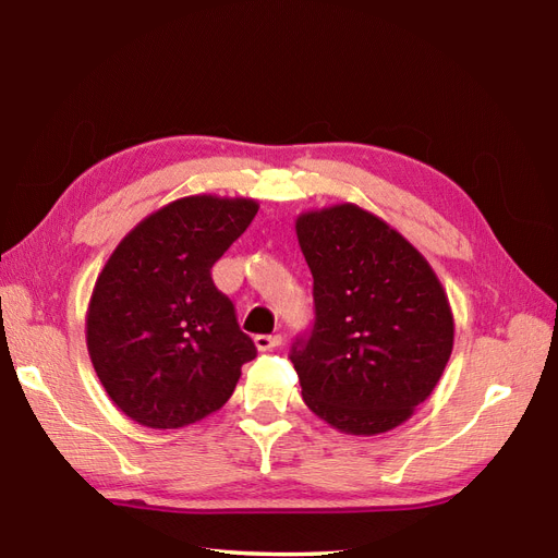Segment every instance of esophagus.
<instances>
[{
  "instance_id": "34e87169",
  "label": "esophagus",
  "mask_w": 558,
  "mask_h": 558,
  "mask_svg": "<svg viewBox=\"0 0 558 558\" xmlns=\"http://www.w3.org/2000/svg\"><path fill=\"white\" fill-rule=\"evenodd\" d=\"M253 343H255V348L260 350V352H269V350H275L277 345H281V336L279 333H275V336L260 333V336L253 338Z\"/></svg>"
}]
</instances>
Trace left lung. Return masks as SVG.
I'll return each mask as SVG.
<instances>
[{
	"label": "left lung",
	"mask_w": 558,
	"mask_h": 558,
	"mask_svg": "<svg viewBox=\"0 0 558 558\" xmlns=\"http://www.w3.org/2000/svg\"><path fill=\"white\" fill-rule=\"evenodd\" d=\"M315 279V326L291 362L303 400L348 436H381L428 400L452 355L454 315L428 260L355 203L295 217Z\"/></svg>",
	"instance_id": "8db88e82"
}]
</instances>
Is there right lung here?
I'll use <instances>...</instances> for the list:
<instances>
[{"label": "right lung", "mask_w": 558, "mask_h": 558, "mask_svg": "<svg viewBox=\"0 0 558 558\" xmlns=\"http://www.w3.org/2000/svg\"><path fill=\"white\" fill-rule=\"evenodd\" d=\"M260 203L177 198L132 227L99 271L85 336L118 410L146 428H184L222 410L255 357L210 267L246 232Z\"/></svg>", "instance_id": "1"}]
</instances>
